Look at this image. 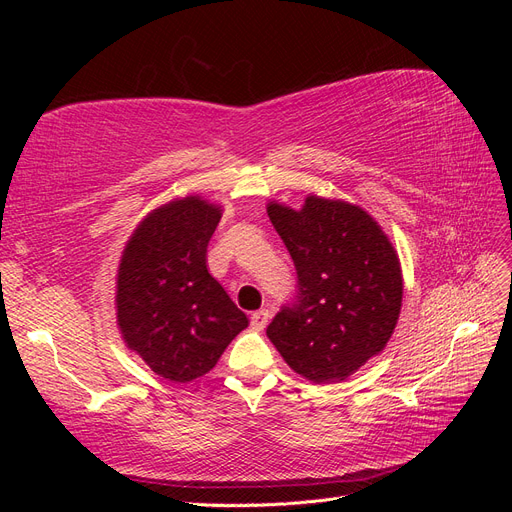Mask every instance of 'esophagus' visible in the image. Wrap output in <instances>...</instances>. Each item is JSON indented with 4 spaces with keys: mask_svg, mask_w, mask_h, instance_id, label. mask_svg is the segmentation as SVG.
Masks as SVG:
<instances>
[{
    "mask_svg": "<svg viewBox=\"0 0 512 512\" xmlns=\"http://www.w3.org/2000/svg\"><path fill=\"white\" fill-rule=\"evenodd\" d=\"M269 318H271L269 309H258V312H254L252 318H250L252 329H254V331H262V329H265L267 324H269Z\"/></svg>",
    "mask_w": 512,
    "mask_h": 512,
    "instance_id": "34e87169",
    "label": "esophagus"
}]
</instances>
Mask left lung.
Returning <instances> with one entry per match:
<instances>
[{
	"instance_id": "obj_1",
	"label": "left lung",
	"mask_w": 512,
	"mask_h": 512,
	"mask_svg": "<svg viewBox=\"0 0 512 512\" xmlns=\"http://www.w3.org/2000/svg\"><path fill=\"white\" fill-rule=\"evenodd\" d=\"M299 275V301L267 335L292 371L314 384L342 382L380 354L397 327L404 275L389 235L348 200L309 194L301 209L271 200Z\"/></svg>"
}]
</instances>
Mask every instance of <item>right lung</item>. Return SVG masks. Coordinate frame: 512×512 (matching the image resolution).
<instances>
[{
    "mask_svg": "<svg viewBox=\"0 0 512 512\" xmlns=\"http://www.w3.org/2000/svg\"><path fill=\"white\" fill-rule=\"evenodd\" d=\"M222 207L198 194L149 211L123 247L115 277L121 339L158 376L188 384L209 374L247 324L207 269Z\"/></svg>",
    "mask_w": 512,
    "mask_h": 512,
    "instance_id": "right-lung-1",
    "label": "right lung"
}]
</instances>
